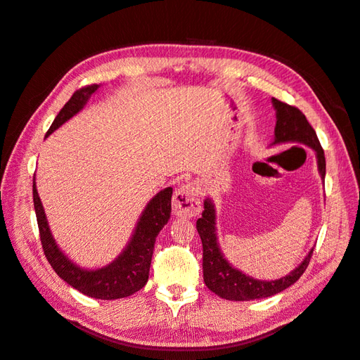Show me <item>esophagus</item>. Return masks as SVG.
<instances>
[{
	"label": "esophagus",
	"instance_id": "34e87169",
	"mask_svg": "<svg viewBox=\"0 0 360 360\" xmlns=\"http://www.w3.org/2000/svg\"><path fill=\"white\" fill-rule=\"evenodd\" d=\"M172 210L176 216L193 217L201 212L200 189L195 183L181 184L172 197Z\"/></svg>",
	"mask_w": 360,
	"mask_h": 360
}]
</instances>
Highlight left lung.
<instances>
[{"mask_svg":"<svg viewBox=\"0 0 360 360\" xmlns=\"http://www.w3.org/2000/svg\"><path fill=\"white\" fill-rule=\"evenodd\" d=\"M271 103L276 111L275 141L274 144L281 143H300L311 147L317 155V163L321 179L326 176V159L324 150L321 148L317 134L308 123L307 117L296 106L281 102L271 97ZM216 214L214 205L207 198L204 201L202 216L197 221V230L202 242V274L204 282L209 290L217 296L226 300H254L270 297L274 294L284 291L292 285L307 270L314 249L309 250L302 263L294 269L290 275L276 281H259L246 276L240 270L234 269L224 258L216 237Z\"/></svg>","mask_w":360,"mask_h":360,"instance_id":"8db88e82","label":"left lung"}]
</instances>
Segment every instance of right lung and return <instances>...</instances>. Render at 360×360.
Instances as JSON below:
<instances>
[{"mask_svg":"<svg viewBox=\"0 0 360 360\" xmlns=\"http://www.w3.org/2000/svg\"><path fill=\"white\" fill-rule=\"evenodd\" d=\"M97 89H99V85L94 84L75 91L70 101L63 106V110L53 120L46 136H49L63 123H66L75 114H78L89 101V97ZM171 197L172 188H167L156 193L153 200L147 204L143 214H141L132 238H130L129 245L118 255V258L102 269L86 270L72 263L53 240L45 210H43L37 193L36 177L32 179V201H34V210L37 216L40 242L49 264L69 285L81 291L85 296L102 300L127 297L147 284L156 237L168 222L171 214Z\"/></svg>","mask_w":360,"mask_h":360,"instance_id":"right-lung-1","label":"right lung"}]
</instances>
